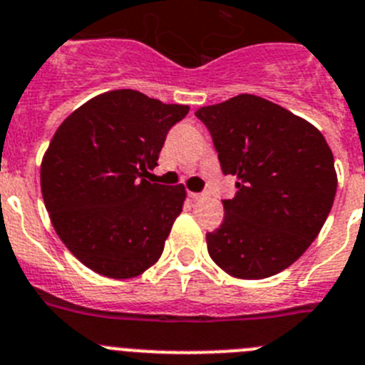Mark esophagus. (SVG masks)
Listing matches in <instances>:
<instances>
[{
  "label": "esophagus",
  "instance_id": "34e87169",
  "mask_svg": "<svg viewBox=\"0 0 365 365\" xmlns=\"http://www.w3.org/2000/svg\"><path fill=\"white\" fill-rule=\"evenodd\" d=\"M189 196H191L192 200H200V198H204V195H202V192H189Z\"/></svg>",
  "mask_w": 365,
  "mask_h": 365
}]
</instances>
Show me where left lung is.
<instances>
[{"label":"left lung","mask_w":365,"mask_h":365,"mask_svg":"<svg viewBox=\"0 0 365 365\" xmlns=\"http://www.w3.org/2000/svg\"><path fill=\"white\" fill-rule=\"evenodd\" d=\"M237 192L207 233V252L226 274L264 279L307 252L331 213L338 176L314 125L257 95L240 93L196 110Z\"/></svg>","instance_id":"8db88e82"}]
</instances>
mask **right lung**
I'll return each mask as SVG.
<instances>
[{
  "label": "right lung",
  "mask_w": 365,
  "mask_h": 365,
  "mask_svg": "<svg viewBox=\"0 0 365 365\" xmlns=\"http://www.w3.org/2000/svg\"><path fill=\"white\" fill-rule=\"evenodd\" d=\"M187 113L185 104L112 90L56 128L40 165L43 204L66 248L95 274L132 279L161 257L185 187L145 176Z\"/></svg>",
  "instance_id": "1"
}]
</instances>
